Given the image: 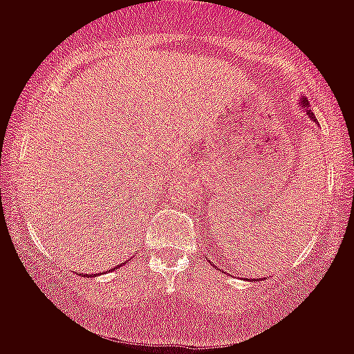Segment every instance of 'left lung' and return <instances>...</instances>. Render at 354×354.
Masks as SVG:
<instances>
[{
    "mask_svg": "<svg viewBox=\"0 0 354 354\" xmlns=\"http://www.w3.org/2000/svg\"><path fill=\"white\" fill-rule=\"evenodd\" d=\"M299 104H300V108H302V110L306 111V115H307V117L311 118L313 122H316V117H315V113H313V111H311V108H309V102L306 101V97H302V99H300V102H299ZM253 281H255V279H253Z\"/></svg>",
    "mask_w": 354,
    "mask_h": 354,
    "instance_id": "left-lung-1",
    "label": "left lung"
}]
</instances>
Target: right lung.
Returning a JSON list of instances; mask_svg holds the SVG:
<instances>
[{"mask_svg": "<svg viewBox=\"0 0 354 354\" xmlns=\"http://www.w3.org/2000/svg\"><path fill=\"white\" fill-rule=\"evenodd\" d=\"M78 276H84V274H80V272H78ZM85 276H88V277H94L95 274H85Z\"/></svg>", "mask_w": 354, "mask_h": 354, "instance_id": "right-lung-1", "label": "right lung"}]
</instances>
